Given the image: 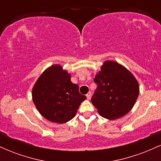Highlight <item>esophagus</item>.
<instances>
[{"label": "esophagus", "mask_w": 161, "mask_h": 161, "mask_svg": "<svg viewBox=\"0 0 161 161\" xmlns=\"http://www.w3.org/2000/svg\"><path fill=\"white\" fill-rule=\"evenodd\" d=\"M86 97H87V99H88V100H89L90 98H91V92H88V93L87 94Z\"/></svg>", "instance_id": "1"}]
</instances>
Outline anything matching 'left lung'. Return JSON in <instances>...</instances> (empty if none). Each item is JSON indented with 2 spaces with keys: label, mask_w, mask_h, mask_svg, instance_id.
Segmentation results:
<instances>
[{
  "label": "left lung",
  "mask_w": 161,
  "mask_h": 161,
  "mask_svg": "<svg viewBox=\"0 0 161 161\" xmlns=\"http://www.w3.org/2000/svg\"><path fill=\"white\" fill-rule=\"evenodd\" d=\"M94 82L97 89L92 103L99 114L108 119H116L132 110L139 94V86L134 75L115 61H105Z\"/></svg>",
  "instance_id": "obj_1"
}]
</instances>
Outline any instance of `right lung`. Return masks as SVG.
<instances>
[{"label": "right lung", "mask_w": 161, "mask_h": 161, "mask_svg": "<svg viewBox=\"0 0 161 161\" xmlns=\"http://www.w3.org/2000/svg\"><path fill=\"white\" fill-rule=\"evenodd\" d=\"M60 65L50 66L40 75L32 88V101L36 108L49 121L64 123L75 116L81 103L86 99L79 86Z\"/></svg>", "instance_id": "obj_1"}]
</instances>
